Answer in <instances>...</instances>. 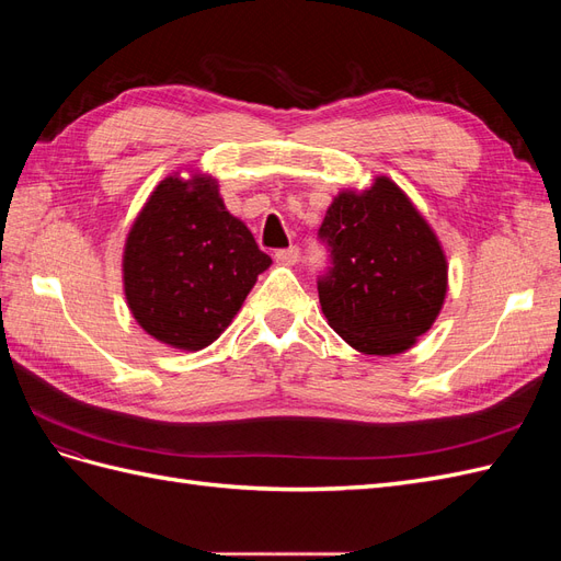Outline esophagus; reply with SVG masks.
<instances>
[{
	"mask_svg": "<svg viewBox=\"0 0 561 561\" xmlns=\"http://www.w3.org/2000/svg\"><path fill=\"white\" fill-rule=\"evenodd\" d=\"M299 257V248L297 245H290V248H283V250H276V260L285 266H293Z\"/></svg>",
	"mask_w": 561,
	"mask_h": 561,
	"instance_id": "1",
	"label": "esophagus"
}]
</instances>
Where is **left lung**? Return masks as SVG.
<instances>
[{"label":"left lung","instance_id":"left-lung-1","mask_svg":"<svg viewBox=\"0 0 561 561\" xmlns=\"http://www.w3.org/2000/svg\"><path fill=\"white\" fill-rule=\"evenodd\" d=\"M318 239L332 262L318 278L320 307L348 346L396 355L431 330L447 295V257L393 180L334 196Z\"/></svg>","mask_w":561,"mask_h":561}]
</instances>
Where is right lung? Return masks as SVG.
I'll list each match as a JSON object with an SVG mask.
<instances>
[{
    "mask_svg": "<svg viewBox=\"0 0 561 561\" xmlns=\"http://www.w3.org/2000/svg\"><path fill=\"white\" fill-rule=\"evenodd\" d=\"M271 257L219 196L217 180L178 173L157 184L128 231L124 293L138 325L180 351H201L239 313Z\"/></svg>",
    "mask_w": 561,
    "mask_h": 561,
    "instance_id": "1",
    "label": "right lung"
}]
</instances>
